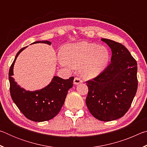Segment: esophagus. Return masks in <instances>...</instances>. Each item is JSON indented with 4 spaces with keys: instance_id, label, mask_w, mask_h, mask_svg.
Returning a JSON list of instances; mask_svg holds the SVG:
<instances>
[{
    "instance_id": "obj_1",
    "label": "esophagus",
    "mask_w": 147,
    "mask_h": 147,
    "mask_svg": "<svg viewBox=\"0 0 147 147\" xmlns=\"http://www.w3.org/2000/svg\"><path fill=\"white\" fill-rule=\"evenodd\" d=\"M82 82V80L80 78H78V77H76L74 80V84H75V85H77V84H79Z\"/></svg>"
}]
</instances>
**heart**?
<instances>
[{
	"instance_id": "heart-1",
	"label": "heart",
	"mask_w": 147,
	"mask_h": 147,
	"mask_svg": "<svg viewBox=\"0 0 147 147\" xmlns=\"http://www.w3.org/2000/svg\"><path fill=\"white\" fill-rule=\"evenodd\" d=\"M110 53L107 47L82 41L67 45L64 47L59 62L63 65L80 67V72L85 78H92L101 73L109 63Z\"/></svg>"
}]
</instances>
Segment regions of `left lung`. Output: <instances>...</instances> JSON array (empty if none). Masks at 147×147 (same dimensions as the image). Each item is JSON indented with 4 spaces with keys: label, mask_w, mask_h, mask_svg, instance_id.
Wrapping results in <instances>:
<instances>
[{
    "label": "left lung",
    "mask_w": 147,
    "mask_h": 147,
    "mask_svg": "<svg viewBox=\"0 0 147 147\" xmlns=\"http://www.w3.org/2000/svg\"><path fill=\"white\" fill-rule=\"evenodd\" d=\"M111 49V63L93 79L86 81V102L92 115L102 121L121 118L130 108L138 89L137 61L121 43L101 39Z\"/></svg>",
    "instance_id": "1"
}]
</instances>
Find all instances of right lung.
I'll return each instance as SVG.
<instances>
[{
	"instance_id": "1",
	"label": "right lung",
	"mask_w": 147,
	"mask_h": 147,
	"mask_svg": "<svg viewBox=\"0 0 147 147\" xmlns=\"http://www.w3.org/2000/svg\"><path fill=\"white\" fill-rule=\"evenodd\" d=\"M46 43L49 41H38L34 43ZM26 47L17 53L9 70V91L12 100L27 119L35 122L51 120L58 115L65 102L68 91L73 86L74 77L64 80L54 76L50 84L45 88L35 91H28L22 88L14 81L13 65L17 56Z\"/></svg>"
}]
</instances>
